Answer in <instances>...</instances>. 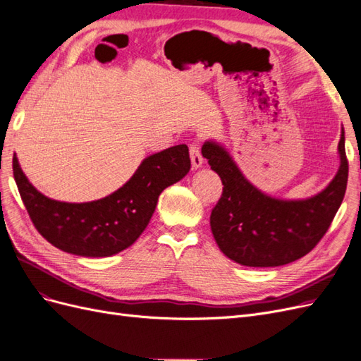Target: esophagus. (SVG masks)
<instances>
[{
    "instance_id": "1",
    "label": "esophagus",
    "mask_w": 361,
    "mask_h": 361,
    "mask_svg": "<svg viewBox=\"0 0 361 361\" xmlns=\"http://www.w3.org/2000/svg\"><path fill=\"white\" fill-rule=\"evenodd\" d=\"M190 157H191V164L194 169H199L203 166V157L197 143L190 145Z\"/></svg>"
}]
</instances>
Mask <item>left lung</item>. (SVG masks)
I'll return each mask as SVG.
<instances>
[{
    "label": "left lung",
    "mask_w": 361,
    "mask_h": 361,
    "mask_svg": "<svg viewBox=\"0 0 361 361\" xmlns=\"http://www.w3.org/2000/svg\"><path fill=\"white\" fill-rule=\"evenodd\" d=\"M341 169L322 192L307 200H279L260 192L227 152L206 141L202 155L218 173L223 192L211 212V231L223 253L245 267H280L318 245L342 204L348 183L345 134L338 141Z\"/></svg>",
    "instance_id": "obj_1"
}]
</instances>
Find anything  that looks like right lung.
<instances>
[{
	"label": "right lung",
	"instance_id": "right-lung-1",
	"mask_svg": "<svg viewBox=\"0 0 361 361\" xmlns=\"http://www.w3.org/2000/svg\"><path fill=\"white\" fill-rule=\"evenodd\" d=\"M187 145L147 157L122 188L89 203L51 200L25 178L13 157V176L37 232L49 244L84 257H106L133 245L155 212L159 194L190 171Z\"/></svg>",
	"mask_w": 361,
	"mask_h": 361
}]
</instances>
